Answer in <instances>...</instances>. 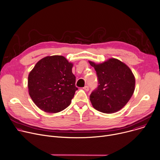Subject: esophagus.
<instances>
[{
    "label": "esophagus",
    "instance_id": "1",
    "mask_svg": "<svg viewBox=\"0 0 160 160\" xmlns=\"http://www.w3.org/2000/svg\"><path fill=\"white\" fill-rule=\"evenodd\" d=\"M83 89L85 90V91H88V90H89V87H88V86H85L84 87H83Z\"/></svg>",
    "mask_w": 160,
    "mask_h": 160
}]
</instances>
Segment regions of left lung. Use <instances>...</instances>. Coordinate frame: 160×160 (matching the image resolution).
Listing matches in <instances>:
<instances>
[{"label": "left lung", "mask_w": 160, "mask_h": 160, "mask_svg": "<svg viewBox=\"0 0 160 160\" xmlns=\"http://www.w3.org/2000/svg\"><path fill=\"white\" fill-rule=\"evenodd\" d=\"M94 68L98 87L90 95L92 106L104 113H114L123 108L132 96L135 80L130 68L115 58L96 64L89 61Z\"/></svg>", "instance_id": "left-lung-1"}]
</instances>
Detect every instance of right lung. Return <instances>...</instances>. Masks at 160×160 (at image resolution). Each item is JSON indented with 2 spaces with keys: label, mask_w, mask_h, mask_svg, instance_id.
I'll use <instances>...</instances> for the list:
<instances>
[{
  "label": "right lung",
  "mask_w": 160,
  "mask_h": 160,
  "mask_svg": "<svg viewBox=\"0 0 160 160\" xmlns=\"http://www.w3.org/2000/svg\"><path fill=\"white\" fill-rule=\"evenodd\" d=\"M72 67L62 56H47L37 62L28 80L29 94L37 107L56 113L70 106L78 90Z\"/></svg>",
  "instance_id": "add662e5"
}]
</instances>
